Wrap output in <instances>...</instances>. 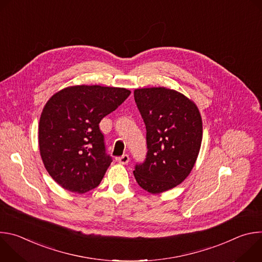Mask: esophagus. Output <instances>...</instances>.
Here are the masks:
<instances>
[{
  "label": "esophagus",
  "mask_w": 262,
  "mask_h": 262,
  "mask_svg": "<svg viewBox=\"0 0 262 262\" xmlns=\"http://www.w3.org/2000/svg\"><path fill=\"white\" fill-rule=\"evenodd\" d=\"M117 162L119 164H122V165H126L128 162H129V157L127 155H123L119 158H117Z\"/></svg>",
  "instance_id": "1"
}]
</instances>
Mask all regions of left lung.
Returning a JSON list of instances; mask_svg holds the SVG:
<instances>
[{"label":"left lung","mask_w":262,"mask_h":262,"mask_svg":"<svg viewBox=\"0 0 262 262\" xmlns=\"http://www.w3.org/2000/svg\"><path fill=\"white\" fill-rule=\"evenodd\" d=\"M146 126V159L134 175L145 191L159 194L175 188L188 176L202 141V119L196 104L167 89L143 88L134 92Z\"/></svg>","instance_id":"obj_1"}]
</instances>
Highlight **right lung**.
<instances>
[{
    "label": "right lung",
    "mask_w": 262,
    "mask_h": 262,
    "mask_svg": "<svg viewBox=\"0 0 262 262\" xmlns=\"http://www.w3.org/2000/svg\"><path fill=\"white\" fill-rule=\"evenodd\" d=\"M129 94L124 88L81 85L57 92L47 102L39 121L40 155L63 189L83 194L98 186L112 163L99 122Z\"/></svg>",
    "instance_id": "right-lung-1"
}]
</instances>
